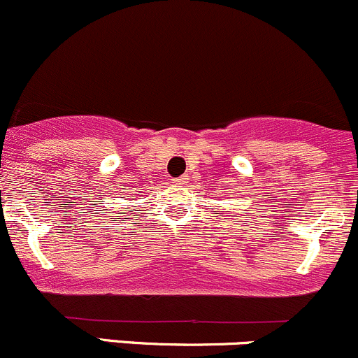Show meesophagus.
Segmentation results:
<instances>
[{"instance_id": "34e87169", "label": "esophagus", "mask_w": 358, "mask_h": 358, "mask_svg": "<svg viewBox=\"0 0 358 358\" xmlns=\"http://www.w3.org/2000/svg\"><path fill=\"white\" fill-rule=\"evenodd\" d=\"M174 182H178V184H186L187 182V176H180V178H178L174 180Z\"/></svg>"}]
</instances>
